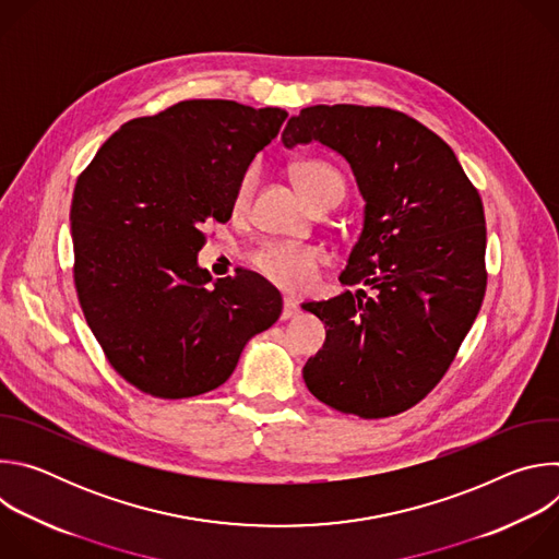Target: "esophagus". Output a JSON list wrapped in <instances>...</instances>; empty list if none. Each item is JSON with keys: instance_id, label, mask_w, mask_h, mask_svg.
Returning <instances> with one entry per match:
<instances>
[{"instance_id": "34e87169", "label": "esophagus", "mask_w": 559, "mask_h": 559, "mask_svg": "<svg viewBox=\"0 0 559 559\" xmlns=\"http://www.w3.org/2000/svg\"><path fill=\"white\" fill-rule=\"evenodd\" d=\"M298 313H300V309L296 307V302L289 300V298H285V302H283V313H281L283 321H292V318H296Z\"/></svg>"}]
</instances>
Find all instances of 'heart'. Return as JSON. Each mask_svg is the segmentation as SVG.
<instances>
[{
    "label": "heart",
    "instance_id": "b5f03b06",
    "mask_svg": "<svg viewBox=\"0 0 559 559\" xmlns=\"http://www.w3.org/2000/svg\"><path fill=\"white\" fill-rule=\"evenodd\" d=\"M292 179L313 207L332 203V201L338 203L345 194L343 175L334 166L321 162V158H305V162L294 164ZM254 186H257V168H248L236 183L234 199H231L234 210H243L248 205ZM321 263H323L321 250L309 248V246L267 243L252 254L254 270L285 292L307 289L313 283Z\"/></svg>",
    "mask_w": 559,
    "mask_h": 559
}]
</instances>
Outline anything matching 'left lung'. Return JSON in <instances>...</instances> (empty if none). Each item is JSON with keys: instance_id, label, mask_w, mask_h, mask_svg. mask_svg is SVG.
Listing matches in <instances>:
<instances>
[{"instance_id": "1", "label": "left lung", "mask_w": 559, "mask_h": 559, "mask_svg": "<svg viewBox=\"0 0 559 559\" xmlns=\"http://www.w3.org/2000/svg\"><path fill=\"white\" fill-rule=\"evenodd\" d=\"M321 141L358 181L365 227L341 283L356 294L307 302L328 343L302 378L318 401L365 420L418 405L449 371L487 292L483 199L453 150L382 106H311L283 143Z\"/></svg>"}]
</instances>
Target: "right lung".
<instances>
[{
    "instance_id": "right-lung-1",
    "label": "right lung",
    "mask_w": 559,
    "mask_h": 559,
    "mask_svg": "<svg viewBox=\"0 0 559 559\" xmlns=\"http://www.w3.org/2000/svg\"><path fill=\"white\" fill-rule=\"evenodd\" d=\"M285 119L281 108L179 102L123 123L79 175L76 298L112 369L139 391L164 401L207 393L278 321L272 283L238 267L210 285L197 252L205 225L229 221L238 179Z\"/></svg>"
}]
</instances>
